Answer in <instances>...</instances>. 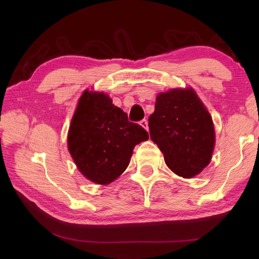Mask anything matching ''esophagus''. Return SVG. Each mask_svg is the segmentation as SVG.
Listing matches in <instances>:
<instances>
[{
  "mask_svg": "<svg viewBox=\"0 0 259 259\" xmlns=\"http://www.w3.org/2000/svg\"><path fill=\"white\" fill-rule=\"evenodd\" d=\"M139 124L142 125L144 129H145V130H147V131H148V123H147V120H145V119L142 120V121L139 122Z\"/></svg>",
  "mask_w": 259,
  "mask_h": 259,
  "instance_id": "34e87169",
  "label": "esophagus"
}]
</instances>
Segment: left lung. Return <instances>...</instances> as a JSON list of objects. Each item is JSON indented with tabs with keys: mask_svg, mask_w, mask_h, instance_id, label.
Masks as SVG:
<instances>
[{
	"mask_svg": "<svg viewBox=\"0 0 259 259\" xmlns=\"http://www.w3.org/2000/svg\"><path fill=\"white\" fill-rule=\"evenodd\" d=\"M148 126L165 164L178 176L192 178L209 164L214 147L212 119L192 88L157 95Z\"/></svg>",
	"mask_w": 259,
	"mask_h": 259,
	"instance_id": "8db88e82",
	"label": "left lung"
}]
</instances>
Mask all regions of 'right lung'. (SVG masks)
Segmentation results:
<instances>
[{
    "mask_svg": "<svg viewBox=\"0 0 259 259\" xmlns=\"http://www.w3.org/2000/svg\"><path fill=\"white\" fill-rule=\"evenodd\" d=\"M147 139V131L129 122L106 94L85 90L72 117L67 143L83 176L107 185L129 165L135 146Z\"/></svg>",
    "mask_w": 259,
    "mask_h": 259,
    "instance_id": "obj_1",
    "label": "right lung"
}]
</instances>
